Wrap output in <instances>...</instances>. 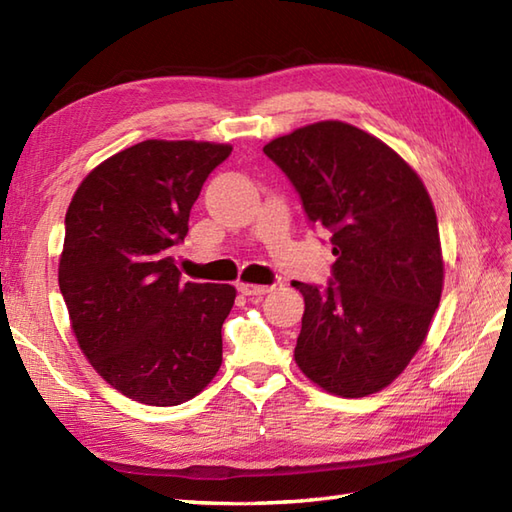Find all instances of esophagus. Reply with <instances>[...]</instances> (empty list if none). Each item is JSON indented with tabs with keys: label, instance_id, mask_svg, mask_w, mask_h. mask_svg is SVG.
Wrapping results in <instances>:
<instances>
[{
	"label": "esophagus",
	"instance_id": "34e87169",
	"mask_svg": "<svg viewBox=\"0 0 512 512\" xmlns=\"http://www.w3.org/2000/svg\"><path fill=\"white\" fill-rule=\"evenodd\" d=\"M275 286H255V284H239L237 290L246 297H264L268 292H273Z\"/></svg>",
	"mask_w": 512,
	"mask_h": 512
}]
</instances>
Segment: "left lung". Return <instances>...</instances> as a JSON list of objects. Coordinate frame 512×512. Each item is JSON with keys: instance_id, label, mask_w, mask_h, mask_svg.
Returning a JSON list of instances; mask_svg holds the SVG:
<instances>
[{"instance_id": "8db88e82", "label": "left lung", "mask_w": 512, "mask_h": 512, "mask_svg": "<svg viewBox=\"0 0 512 512\" xmlns=\"http://www.w3.org/2000/svg\"><path fill=\"white\" fill-rule=\"evenodd\" d=\"M264 154L299 193L308 222L330 231L336 257L325 286L292 281L306 301L295 361L330 394H374L409 365L440 303L429 193L383 140L339 121L275 138Z\"/></svg>"}]
</instances>
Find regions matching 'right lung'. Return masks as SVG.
I'll use <instances>...</instances> for the list:
<instances>
[{
    "label": "right lung",
    "instance_id": "add662e5",
    "mask_svg": "<svg viewBox=\"0 0 512 512\" xmlns=\"http://www.w3.org/2000/svg\"><path fill=\"white\" fill-rule=\"evenodd\" d=\"M231 145L145 140L101 162L65 213L59 288L83 354L123 396L187 402L222 365L228 284H182L173 248Z\"/></svg>",
    "mask_w": 512,
    "mask_h": 512
}]
</instances>
